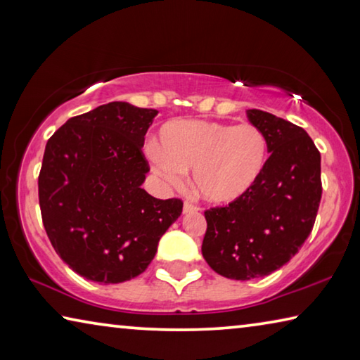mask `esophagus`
<instances>
[{
    "instance_id": "obj_1",
    "label": "esophagus",
    "mask_w": 360,
    "mask_h": 360,
    "mask_svg": "<svg viewBox=\"0 0 360 360\" xmlns=\"http://www.w3.org/2000/svg\"><path fill=\"white\" fill-rule=\"evenodd\" d=\"M195 211H198L197 206L192 205V203H188V202H186L184 206H182V212H184V214H188V212H195Z\"/></svg>"
}]
</instances>
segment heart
Returning a JSON list of instances; mask_svg holds the SVG:
<instances>
[{"instance_id":"heart-1","label":"heart","mask_w":360,"mask_h":360,"mask_svg":"<svg viewBox=\"0 0 360 360\" xmlns=\"http://www.w3.org/2000/svg\"><path fill=\"white\" fill-rule=\"evenodd\" d=\"M158 150L150 149L158 178L179 186L192 169L195 191L217 205L251 192L268 162L266 136L252 124L174 120L162 129Z\"/></svg>"}]
</instances>
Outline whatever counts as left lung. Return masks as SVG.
<instances>
[{
	"mask_svg": "<svg viewBox=\"0 0 360 360\" xmlns=\"http://www.w3.org/2000/svg\"><path fill=\"white\" fill-rule=\"evenodd\" d=\"M248 119L268 141L266 167L245 197L205 211L202 254L219 275L236 281L262 278L294 257L318 214L321 154L300 127L260 109Z\"/></svg>",
	"mask_w": 360,
	"mask_h": 360,
	"instance_id": "obj_1",
	"label": "left lung"
}]
</instances>
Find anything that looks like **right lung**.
<instances>
[{
    "label": "right lung",
    "mask_w": 360,
    "mask_h": 360,
    "mask_svg": "<svg viewBox=\"0 0 360 360\" xmlns=\"http://www.w3.org/2000/svg\"><path fill=\"white\" fill-rule=\"evenodd\" d=\"M157 112L112 101L66 120L46 144L42 222L56 252L90 281L141 275L182 212L181 200H158L141 188L149 173L141 148Z\"/></svg>",
    "instance_id": "right-lung-1"
}]
</instances>
